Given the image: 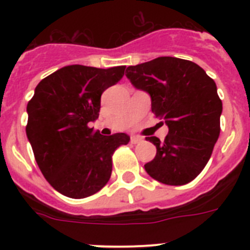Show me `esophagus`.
Instances as JSON below:
<instances>
[{"instance_id":"obj_1","label":"esophagus","mask_w":250,"mask_h":250,"mask_svg":"<svg viewBox=\"0 0 250 250\" xmlns=\"http://www.w3.org/2000/svg\"><path fill=\"white\" fill-rule=\"evenodd\" d=\"M140 141H143V138H140V136H136V135L131 136V143H132V144H139Z\"/></svg>"}]
</instances>
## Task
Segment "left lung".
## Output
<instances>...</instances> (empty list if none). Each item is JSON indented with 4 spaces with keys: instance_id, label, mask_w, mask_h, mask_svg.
<instances>
[{
    "instance_id": "obj_1",
    "label": "left lung",
    "mask_w": 250,
    "mask_h": 250,
    "mask_svg": "<svg viewBox=\"0 0 250 250\" xmlns=\"http://www.w3.org/2000/svg\"><path fill=\"white\" fill-rule=\"evenodd\" d=\"M136 89L151 98V111L164 120V141L146 138L156 155L144 165L146 173L167 185H184L202 173L220 134L223 104L216 85L195 62L163 56L126 68Z\"/></svg>"
}]
</instances>
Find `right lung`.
<instances>
[{"instance_id": "add662e5", "label": "right lung", "mask_w": 250, "mask_h": 250, "mask_svg": "<svg viewBox=\"0 0 250 250\" xmlns=\"http://www.w3.org/2000/svg\"><path fill=\"white\" fill-rule=\"evenodd\" d=\"M125 66L70 65L39 83L27 104L26 134L48 184L62 195L83 199L109 182L112 154L130 136H104L89 124L99 118L101 95L123 79Z\"/></svg>"}]
</instances>
